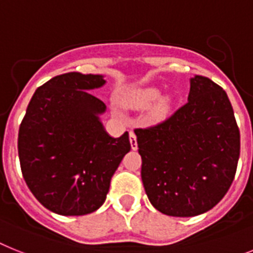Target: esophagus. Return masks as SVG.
Returning a JSON list of instances; mask_svg holds the SVG:
<instances>
[{
  "label": "esophagus",
  "instance_id": "1",
  "mask_svg": "<svg viewBox=\"0 0 253 253\" xmlns=\"http://www.w3.org/2000/svg\"><path fill=\"white\" fill-rule=\"evenodd\" d=\"M130 143H131V148L133 150L137 149V140H136V135L133 131H130Z\"/></svg>",
  "mask_w": 253,
  "mask_h": 253
}]
</instances>
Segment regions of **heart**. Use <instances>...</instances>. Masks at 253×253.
Instances as JSON below:
<instances>
[{
  "label": "heart",
  "instance_id": "b5f03b06",
  "mask_svg": "<svg viewBox=\"0 0 253 253\" xmlns=\"http://www.w3.org/2000/svg\"><path fill=\"white\" fill-rule=\"evenodd\" d=\"M161 95H162V91L159 90L158 87H145V88L131 91L130 94L125 97V103L127 107L132 109H148L158 101ZM169 108H171V100L169 97H163L153 110V117L156 120H162L167 116Z\"/></svg>",
  "mask_w": 253,
  "mask_h": 253
}]
</instances>
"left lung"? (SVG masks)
I'll use <instances>...</instances> for the list:
<instances>
[{
    "instance_id": "8db88e82",
    "label": "left lung",
    "mask_w": 253,
    "mask_h": 253,
    "mask_svg": "<svg viewBox=\"0 0 253 253\" xmlns=\"http://www.w3.org/2000/svg\"><path fill=\"white\" fill-rule=\"evenodd\" d=\"M135 133L144 189L159 212L192 217L224 198L237 172L241 135L228 95L213 81L195 76L185 105Z\"/></svg>"
}]
</instances>
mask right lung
Instances as JSON below:
<instances>
[{
  "instance_id": "right-lung-1",
  "label": "right lung",
  "mask_w": 253,
  "mask_h": 253,
  "mask_svg": "<svg viewBox=\"0 0 253 253\" xmlns=\"http://www.w3.org/2000/svg\"><path fill=\"white\" fill-rule=\"evenodd\" d=\"M104 84L100 74L78 72L51 78L36 90L19 127L23 177L38 202L58 215L96 211L131 149L127 131L114 139L99 120L107 107L88 91Z\"/></svg>"
}]
</instances>
